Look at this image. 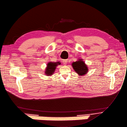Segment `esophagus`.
Returning a JSON list of instances; mask_svg holds the SVG:
<instances>
[{
  "instance_id": "1",
  "label": "esophagus",
  "mask_w": 127,
  "mask_h": 127,
  "mask_svg": "<svg viewBox=\"0 0 127 127\" xmlns=\"http://www.w3.org/2000/svg\"><path fill=\"white\" fill-rule=\"evenodd\" d=\"M63 64H64V65H66V64H67V63H68V61L66 60V59H65V60H64L63 61Z\"/></svg>"
}]
</instances>
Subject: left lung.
I'll use <instances>...</instances> for the list:
<instances>
[{
    "label": "left lung",
    "instance_id": "8db88e82",
    "mask_svg": "<svg viewBox=\"0 0 127 127\" xmlns=\"http://www.w3.org/2000/svg\"><path fill=\"white\" fill-rule=\"evenodd\" d=\"M72 66L74 70L76 72L79 76H83L88 72L89 68L85 64L83 59L79 58L76 62H74L72 64Z\"/></svg>",
    "mask_w": 127,
    "mask_h": 127
}]
</instances>
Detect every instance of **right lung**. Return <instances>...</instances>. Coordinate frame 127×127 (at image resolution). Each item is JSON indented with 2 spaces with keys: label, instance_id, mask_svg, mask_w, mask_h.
<instances>
[{
  "label": "right lung",
  "instance_id": "obj_1",
  "mask_svg": "<svg viewBox=\"0 0 127 127\" xmlns=\"http://www.w3.org/2000/svg\"><path fill=\"white\" fill-rule=\"evenodd\" d=\"M60 64H61V63L59 61L56 62H49L47 64V66L45 70H44V74L49 76H51V75H53L57 66Z\"/></svg>",
  "mask_w": 127,
  "mask_h": 127
}]
</instances>
